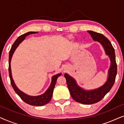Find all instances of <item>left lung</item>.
<instances>
[{
	"label": "left lung",
	"instance_id": "1",
	"mask_svg": "<svg viewBox=\"0 0 124 124\" xmlns=\"http://www.w3.org/2000/svg\"><path fill=\"white\" fill-rule=\"evenodd\" d=\"M95 41L99 42L104 47L105 51L109 56L111 66L108 70V77L106 82L98 89L92 90H85L78 86L73 78L65 73L64 77L70 95L74 101L84 104H92L101 101L110 91L114 85L117 74V64L116 62L115 50L109 40L101 33L89 30L87 31Z\"/></svg>",
	"mask_w": 124,
	"mask_h": 124
}]
</instances>
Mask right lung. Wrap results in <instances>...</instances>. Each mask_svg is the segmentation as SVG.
Here are the masks:
<instances>
[{
    "mask_svg": "<svg viewBox=\"0 0 124 124\" xmlns=\"http://www.w3.org/2000/svg\"><path fill=\"white\" fill-rule=\"evenodd\" d=\"M36 31H30L28 32V33L23 34L20 35V37H18V38L15 40L14 43L12 46V47L10 50L9 54V68H8V70H9V75L10 80H11V84L12 86L13 89L17 94L21 98V99L23 101L25 102L27 104L31 105V106H42L43 105H45L50 102L52 98V94H53L54 89L55 87V86L56 85V80L57 78L59 76H61L62 73H59L56 74V75L52 76V81L51 83L50 87L43 94L40 95L38 96H30L28 95L23 91H20L19 89H18L17 87L15 85L14 81L12 78V73H11V61L12 57L13 54L14 53L15 50H16L17 47L18 46L19 44L23 42V40L25 39V37L28 36V35L31 34H35L37 33Z\"/></svg>",
    "mask_w": 124,
    "mask_h": 124,
    "instance_id": "obj_1",
    "label": "right lung"
}]
</instances>
